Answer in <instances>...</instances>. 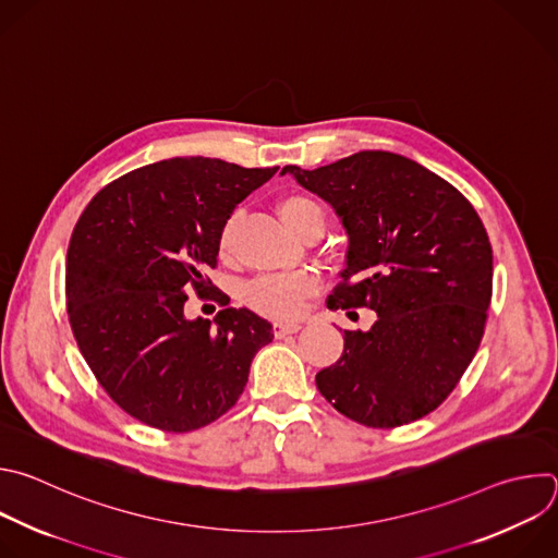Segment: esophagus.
<instances>
[{
	"label": "esophagus",
	"mask_w": 558,
	"mask_h": 558,
	"mask_svg": "<svg viewBox=\"0 0 558 558\" xmlns=\"http://www.w3.org/2000/svg\"><path fill=\"white\" fill-rule=\"evenodd\" d=\"M301 329L299 323H275V337L283 339L288 333H296Z\"/></svg>",
	"instance_id": "obj_1"
}]
</instances>
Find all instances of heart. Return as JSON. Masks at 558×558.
Wrapping results in <instances>:
<instances>
[{
  "label": "heart",
  "mask_w": 558,
  "mask_h": 558,
  "mask_svg": "<svg viewBox=\"0 0 558 558\" xmlns=\"http://www.w3.org/2000/svg\"><path fill=\"white\" fill-rule=\"evenodd\" d=\"M283 225L299 238L320 235L325 229V208L307 193H288L277 202ZM240 210L231 213L217 233V255L221 262H233L238 253ZM316 279L312 275H270L257 279L248 288V303L259 314L270 318H294L303 312L307 299L316 294Z\"/></svg>",
  "instance_id": "1"
}]
</instances>
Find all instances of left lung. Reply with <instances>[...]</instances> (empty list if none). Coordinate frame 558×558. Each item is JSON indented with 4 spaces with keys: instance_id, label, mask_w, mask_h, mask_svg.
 <instances>
[{
    "instance_id": "obj_1",
    "label": "left lung",
    "mask_w": 558,
    "mask_h": 558,
    "mask_svg": "<svg viewBox=\"0 0 558 558\" xmlns=\"http://www.w3.org/2000/svg\"><path fill=\"white\" fill-rule=\"evenodd\" d=\"M281 173L327 199L348 229V268L327 307L378 314L369 331H343V356L316 374L320 396L372 428L424 417L458 387L484 337L493 248L477 210L389 151Z\"/></svg>"
}]
</instances>
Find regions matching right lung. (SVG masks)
Segmentation results:
<instances>
[{
  "label": "right lung",
  "instance_id": "add662e5",
  "mask_svg": "<svg viewBox=\"0 0 558 558\" xmlns=\"http://www.w3.org/2000/svg\"><path fill=\"white\" fill-rule=\"evenodd\" d=\"M277 169L171 158L109 182L81 213L65 259L68 320L96 383L138 422L165 433L215 422L275 339L206 272L225 219ZM191 291L226 307L215 326L183 318Z\"/></svg>",
  "mask_w": 558,
  "mask_h": 558
}]
</instances>
